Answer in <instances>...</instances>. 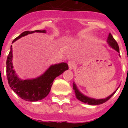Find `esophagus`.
Masks as SVG:
<instances>
[{
	"label": "esophagus",
	"instance_id": "34e87169",
	"mask_svg": "<svg viewBox=\"0 0 128 128\" xmlns=\"http://www.w3.org/2000/svg\"><path fill=\"white\" fill-rule=\"evenodd\" d=\"M74 66H75V62L74 61H72V60L69 61V62H68V66H69V68H70V70H72V68L74 67Z\"/></svg>",
	"mask_w": 128,
	"mask_h": 128
}]
</instances>
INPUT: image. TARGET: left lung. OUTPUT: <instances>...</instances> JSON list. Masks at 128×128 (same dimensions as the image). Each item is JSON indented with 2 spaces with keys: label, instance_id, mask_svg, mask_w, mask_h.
I'll list each match as a JSON object with an SVG mask.
<instances>
[{
  "label": "left lung",
  "instance_id": "8db88e82",
  "mask_svg": "<svg viewBox=\"0 0 128 128\" xmlns=\"http://www.w3.org/2000/svg\"><path fill=\"white\" fill-rule=\"evenodd\" d=\"M108 43L109 44V45L111 46L112 48H114V50H116L118 52H120V49L119 46H118V44L117 42L115 40V39L114 38L112 35L110 33L109 36H108ZM73 89H74V91L75 92V94H76V96L77 98V99L79 100L80 101L82 102L85 104H89V105H99V104H102L106 102H107L109 99H110V98L112 96L116 93L115 92H114L111 95L109 96L108 97L106 98H104V99H94V98H91L88 97V96H86L84 94H82L81 92H80L78 89L76 87V85L75 83H73Z\"/></svg>",
  "mask_w": 128,
  "mask_h": 128
}]
</instances>
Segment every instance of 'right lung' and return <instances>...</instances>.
Wrapping results in <instances>:
<instances>
[{
    "label": "right lung",
    "mask_w": 128,
    "mask_h": 128,
    "mask_svg": "<svg viewBox=\"0 0 128 128\" xmlns=\"http://www.w3.org/2000/svg\"><path fill=\"white\" fill-rule=\"evenodd\" d=\"M34 32H46V30L25 31L12 41V43L18 39L28 34ZM12 48L10 46L6 60V76L10 87L19 97L28 102H36L44 99L49 94L53 84V81L57 76L62 74L68 69V65L65 62L52 65L42 75L34 79L21 80L13 70Z\"/></svg>",
    "instance_id": "1"
}]
</instances>
